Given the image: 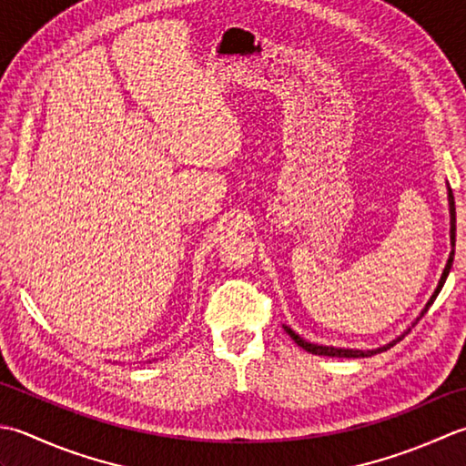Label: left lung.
<instances>
[{"mask_svg": "<svg viewBox=\"0 0 466 466\" xmlns=\"http://www.w3.org/2000/svg\"><path fill=\"white\" fill-rule=\"evenodd\" d=\"M449 205H451V243H452V247H454V241H457V213H454V197H452L451 188H449ZM452 259H454V251L451 253L449 263H446V268H444V271H442V278H441V281H439V288H436V291L432 293L431 301L426 303V308L422 309L420 318L424 316L426 311H429V308L434 303L436 296H439V293H441L446 278H449V271H451V268H452ZM420 318H419V319H420ZM419 319H416V321H419ZM286 331H288V334H289L293 339H296L298 346H301L303 350H306V352H311V354H316V356H329V358H368V356H374V354H380V352H386V350H390V348L396 344V341H400V339L404 338V336H400L398 339L390 341V344H386V346H382V348H378V350H366V352H362V350H341V348H329V346L309 344V341L301 339L291 328L286 326ZM406 334H408V331H406Z\"/></svg>", "mask_w": 466, "mask_h": 466, "instance_id": "8db88e82", "label": "left lung"}]
</instances>
